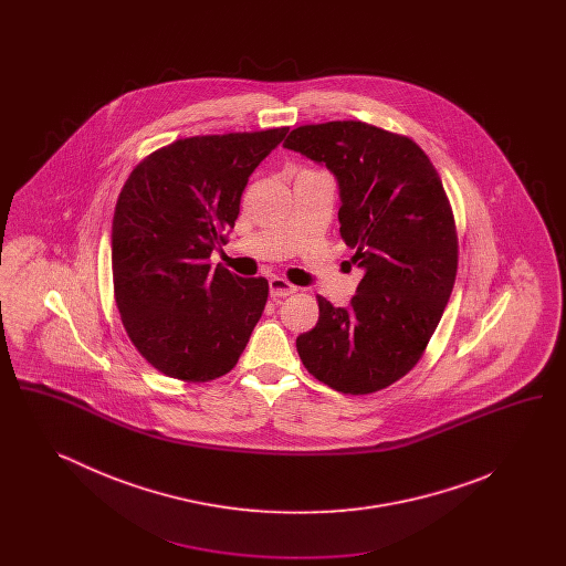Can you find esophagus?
I'll return each mask as SVG.
<instances>
[{
    "label": "esophagus",
    "mask_w": 566,
    "mask_h": 566,
    "mask_svg": "<svg viewBox=\"0 0 566 566\" xmlns=\"http://www.w3.org/2000/svg\"><path fill=\"white\" fill-rule=\"evenodd\" d=\"M295 291L296 286H293L291 282H286L284 277L273 275L270 280V295L273 296V298H282V296L293 295Z\"/></svg>",
    "instance_id": "obj_1"
}]
</instances>
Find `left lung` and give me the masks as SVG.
Wrapping results in <instances>:
<instances>
[{"label": "left lung", "instance_id": "8db88e82", "mask_svg": "<svg viewBox=\"0 0 566 566\" xmlns=\"http://www.w3.org/2000/svg\"><path fill=\"white\" fill-rule=\"evenodd\" d=\"M284 148L337 178L339 233L363 271L348 307L318 296V323L296 337V352L333 390L371 395L416 367L452 295L458 235L448 195L413 139L360 120L296 127Z\"/></svg>", "mask_w": 566, "mask_h": 566}]
</instances>
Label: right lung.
Masks as SVG:
<instances>
[{
	"mask_svg": "<svg viewBox=\"0 0 566 566\" xmlns=\"http://www.w3.org/2000/svg\"><path fill=\"white\" fill-rule=\"evenodd\" d=\"M289 127L195 135L129 174L112 220V277L120 321L161 374L210 381L229 374L259 323L270 284L210 256L235 227L250 174Z\"/></svg>",
	"mask_w": 566,
	"mask_h": 566,
	"instance_id": "add662e5",
	"label": "right lung"
}]
</instances>
